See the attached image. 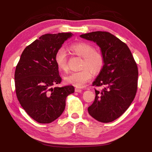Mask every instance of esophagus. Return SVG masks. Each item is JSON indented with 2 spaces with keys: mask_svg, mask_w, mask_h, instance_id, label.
I'll use <instances>...</instances> for the list:
<instances>
[{
  "mask_svg": "<svg viewBox=\"0 0 152 152\" xmlns=\"http://www.w3.org/2000/svg\"><path fill=\"white\" fill-rule=\"evenodd\" d=\"M75 91L76 92H81L82 90L80 88H75Z\"/></svg>",
  "mask_w": 152,
  "mask_h": 152,
  "instance_id": "34e87169",
  "label": "esophagus"
}]
</instances>
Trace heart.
Returning a JSON list of instances; mask_svg holds the SVG:
<instances>
[{"mask_svg":"<svg viewBox=\"0 0 152 152\" xmlns=\"http://www.w3.org/2000/svg\"><path fill=\"white\" fill-rule=\"evenodd\" d=\"M69 50L76 56L83 58L82 64L83 70L68 74L64 77V82L66 84L82 88L91 80L93 74H99L102 70L104 64V56L101 52L95 51L93 45L86 42L72 43L69 46ZM54 61L60 71H68L67 55L63 49H60L56 53Z\"/></svg>","mask_w":152,"mask_h":152,"instance_id":"heart-1","label":"heart"}]
</instances>
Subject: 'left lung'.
I'll list each match as a JSON object with an SVG mask.
<instances>
[{"label":"left lung","instance_id":"8db88e82","mask_svg":"<svg viewBox=\"0 0 152 152\" xmlns=\"http://www.w3.org/2000/svg\"><path fill=\"white\" fill-rule=\"evenodd\" d=\"M80 37L96 43L104 56L102 70L92 85L103 86L95 90V99L88 111L98 121L112 122L124 113L135 96L138 69L129 48L119 38L106 31H94Z\"/></svg>","mask_w":152,"mask_h":152}]
</instances>
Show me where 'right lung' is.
<instances>
[{"mask_svg":"<svg viewBox=\"0 0 152 152\" xmlns=\"http://www.w3.org/2000/svg\"><path fill=\"white\" fill-rule=\"evenodd\" d=\"M72 33L45 34L27 46L15 72L16 94L29 116L39 123H50L62 114L66 99L73 86L54 87L61 78L54 56Z\"/></svg>","mask_w":152,"mask_h":152,"instance_id":"obj_1","label":"right lung"}]
</instances>
